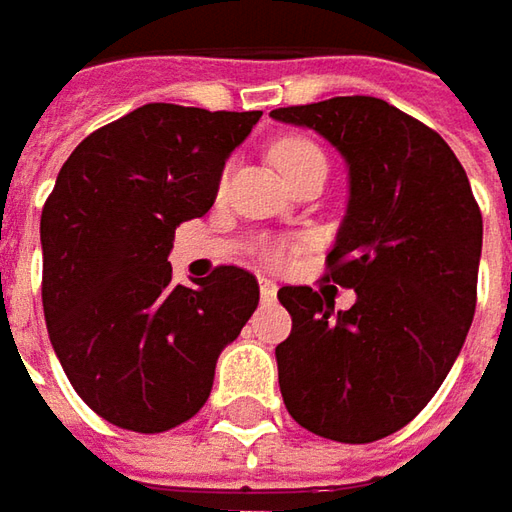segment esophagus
I'll return each instance as SVG.
<instances>
[{
  "mask_svg": "<svg viewBox=\"0 0 512 512\" xmlns=\"http://www.w3.org/2000/svg\"><path fill=\"white\" fill-rule=\"evenodd\" d=\"M259 293H262V299L265 302H273L276 299V293H279V287H276V282H270V279H259Z\"/></svg>",
  "mask_w": 512,
  "mask_h": 512,
  "instance_id": "obj_1",
  "label": "esophagus"
}]
</instances>
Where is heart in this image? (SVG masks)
<instances>
[{
    "mask_svg": "<svg viewBox=\"0 0 512 512\" xmlns=\"http://www.w3.org/2000/svg\"><path fill=\"white\" fill-rule=\"evenodd\" d=\"M270 159H273V165L282 170L290 182L299 179L307 170L327 168L322 148L316 142L305 139V136H282V139H276L273 148H270ZM222 185H225V179H222ZM293 253H296V245H290V242H270L262 250V259L270 267H285L290 265Z\"/></svg>",
    "mask_w": 512,
    "mask_h": 512,
    "instance_id": "obj_1",
    "label": "heart"
}]
</instances>
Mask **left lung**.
<instances>
[{"mask_svg":"<svg viewBox=\"0 0 512 512\" xmlns=\"http://www.w3.org/2000/svg\"><path fill=\"white\" fill-rule=\"evenodd\" d=\"M319 130L350 165V205L325 282L356 290L333 313L313 287H282L293 327L276 347L287 413L344 444L384 439L442 387L476 313L482 210L433 128L376 96L276 108Z\"/></svg>","mask_w":512,"mask_h":512,"instance_id":"1","label":"left lung"}]
</instances>
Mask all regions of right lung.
Instances as JSON below:
<instances>
[{
	"instance_id": "1",
	"label": "right lung",
	"mask_w": 512,
	"mask_h": 512,
	"mask_svg": "<svg viewBox=\"0 0 512 512\" xmlns=\"http://www.w3.org/2000/svg\"><path fill=\"white\" fill-rule=\"evenodd\" d=\"M262 110L150 102L93 130L42 207V307L65 376L105 422L165 433L210 396L216 359L259 305V282L219 265L173 282V233L213 207L230 150Z\"/></svg>"
}]
</instances>
